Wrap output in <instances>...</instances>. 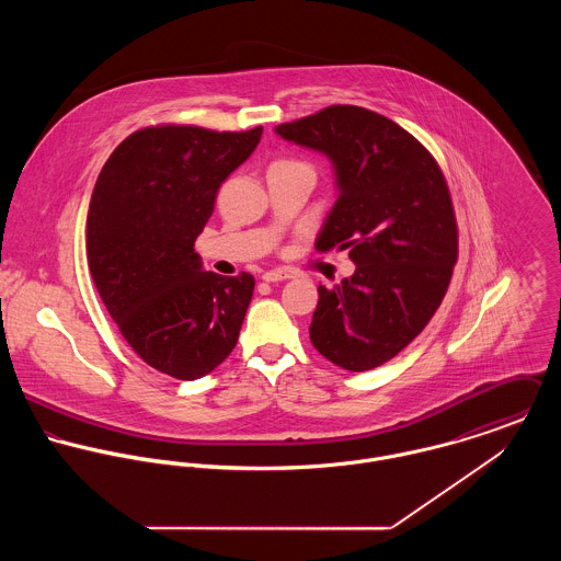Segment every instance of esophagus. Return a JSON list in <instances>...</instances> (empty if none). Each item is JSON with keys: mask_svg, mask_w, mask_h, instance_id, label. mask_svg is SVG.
Here are the masks:
<instances>
[{"mask_svg": "<svg viewBox=\"0 0 561 561\" xmlns=\"http://www.w3.org/2000/svg\"><path fill=\"white\" fill-rule=\"evenodd\" d=\"M265 283H280V280H289L291 274L289 272H283V270H272V272H265L261 276Z\"/></svg>", "mask_w": 561, "mask_h": 561, "instance_id": "34e87169", "label": "esophagus"}]
</instances>
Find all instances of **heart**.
Masks as SVG:
<instances>
[{
  "label": "heart",
  "instance_id": "heart-1",
  "mask_svg": "<svg viewBox=\"0 0 561 561\" xmlns=\"http://www.w3.org/2000/svg\"><path fill=\"white\" fill-rule=\"evenodd\" d=\"M298 163H300V161L280 160L276 161V163H272V168H274V165H298Z\"/></svg>",
  "mask_w": 561,
  "mask_h": 561
}]
</instances>
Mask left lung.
<instances>
[{"label": "left lung", "instance_id": "1", "mask_svg": "<svg viewBox=\"0 0 561 561\" xmlns=\"http://www.w3.org/2000/svg\"><path fill=\"white\" fill-rule=\"evenodd\" d=\"M274 131L332 161L339 198L316 248L350 250L356 263L350 278L318 287L311 343L347 371L380 367L432 320L458 261L443 170L398 123L358 105H330Z\"/></svg>", "mask_w": 561, "mask_h": 561}]
</instances>
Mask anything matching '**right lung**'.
Returning <instances> with one entry per match:
<instances>
[{
    "label": "right lung",
    "instance_id": "1",
    "mask_svg": "<svg viewBox=\"0 0 561 561\" xmlns=\"http://www.w3.org/2000/svg\"><path fill=\"white\" fill-rule=\"evenodd\" d=\"M261 134L147 127L114 149L94 183L85 220L94 287L134 352L176 380L207 376L238 343L254 278L205 272L194 241Z\"/></svg>",
    "mask_w": 561,
    "mask_h": 561
}]
</instances>
